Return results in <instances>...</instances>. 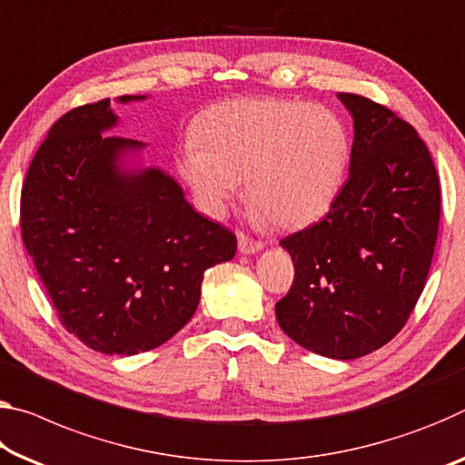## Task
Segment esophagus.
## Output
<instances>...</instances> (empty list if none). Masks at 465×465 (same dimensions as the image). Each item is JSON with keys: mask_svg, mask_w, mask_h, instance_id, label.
Here are the masks:
<instances>
[{"mask_svg": "<svg viewBox=\"0 0 465 465\" xmlns=\"http://www.w3.org/2000/svg\"><path fill=\"white\" fill-rule=\"evenodd\" d=\"M238 248H240L242 254H254V252H259V250H262L264 244L261 240H254L246 233H240L238 235Z\"/></svg>", "mask_w": 465, "mask_h": 465, "instance_id": "1", "label": "esophagus"}]
</instances>
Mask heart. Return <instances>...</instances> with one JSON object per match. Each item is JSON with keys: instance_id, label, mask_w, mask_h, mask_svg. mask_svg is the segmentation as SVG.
Segmentation results:
<instances>
[{"instance_id": "1", "label": "heart", "mask_w": 465, "mask_h": 465, "mask_svg": "<svg viewBox=\"0 0 465 465\" xmlns=\"http://www.w3.org/2000/svg\"><path fill=\"white\" fill-rule=\"evenodd\" d=\"M350 154V132L333 109L290 99H238L201 115L180 172L213 213H223L238 194V182L246 180L250 209L292 230L331 209Z\"/></svg>"}]
</instances>
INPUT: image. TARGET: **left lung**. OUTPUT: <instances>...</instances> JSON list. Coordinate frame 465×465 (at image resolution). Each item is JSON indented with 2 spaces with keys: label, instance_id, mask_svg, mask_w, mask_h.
<instances>
[{
  "label": "left lung",
  "instance_id": "obj_1",
  "mask_svg": "<svg viewBox=\"0 0 465 465\" xmlns=\"http://www.w3.org/2000/svg\"><path fill=\"white\" fill-rule=\"evenodd\" d=\"M353 117L350 178L319 223L282 240L293 283L279 327L335 360L366 356L408 322L429 275L440 186L418 132L381 103L339 93Z\"/></svg>",
  "mask_w": 465,
  "mask_h": 465
}]
</instances>
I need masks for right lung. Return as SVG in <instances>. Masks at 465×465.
<instances>
[{
  "label": "right lung",
  "instance_id": "1",
  "mask_svg": "<svg viewBox=\"0 0 465 465\" xmlns=\"http://www.w3.org/2000/svg\"><path fill=\"white\" fill-rule=\"evenodd\" d=\"M115 122L103 99L51 126L22 186L20 230L64 329L94 351L134 356L193 319L204 271L232 261L238 240L161 169L124 172L120 154L143 143L103 134Z\"/></svg>",
  "mask_w": 465,
  "mask_h": 465
}]
</instances>
